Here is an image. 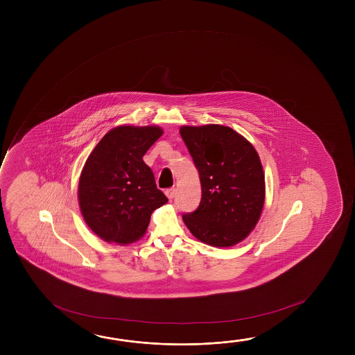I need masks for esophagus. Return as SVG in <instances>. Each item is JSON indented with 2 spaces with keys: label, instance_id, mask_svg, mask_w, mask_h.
I'll return each instance as SVG.
<instances>
[{
  "label": "esophagus",
  "instance_id": "obj_1",
  "mask_svg": "<svg viewBox=\"0 0 355 355\" xmlns=\"http://www.w3.org/2000/svg\"><path fill=\"white\" fill-rule=\"evenodd\" d=\"M166 196L168 197V199H173L175 196V187H172V188H168V189H166Z\"/></svg>",
  "mask_w": 355,
  "mask_h": 355
}]
</instances>
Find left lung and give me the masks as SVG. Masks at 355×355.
<instances>
[{
	"mask_svg": "<svg viewBox=\"0 0 355 355\" xmlns=\"http://www.w3.org/2000/svg\"><path fill=\"white\" fill-rule=\"evenodd\" d=\"M180 132L202 186L199 207L182 215L184 224L205 244H238L255 227L265 202V175L257 152L227 126H183Z\"/></svg>",
	"mask_w": 355,
	"mask_h": 355,
	"instance_id": "left-lung-1",
	"label": "left lung"
}]
</instances>
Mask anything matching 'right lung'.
I'll return each instance as SVG.
<instances>
[{
  "mask_svg": "<svg viewBox=\"0 0 355 355\" xmlns=\"http://www.w3.org/2000/svg\"><path fill=\"white\" fill-rule=\"evenodd\" d=\"M161 136L157 126H119L87 157L79 180V204L85 223L105 241L139 240L152 211L168 202L142 159Z\"/></svg>",
  "mask_w": 355,
  "mask_h": 355,
  "instance_id": "add662e5",
  "label": "right lung"
}]
</instances>
